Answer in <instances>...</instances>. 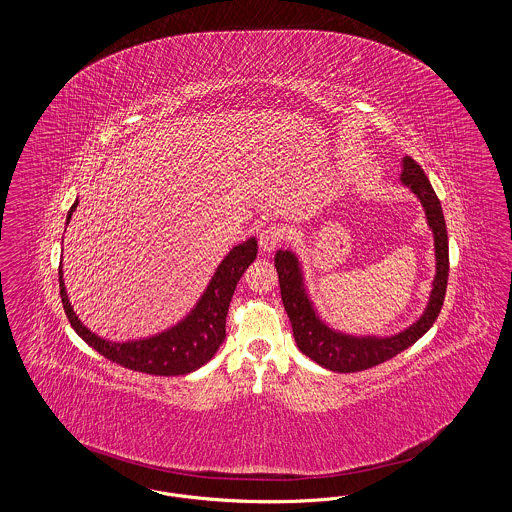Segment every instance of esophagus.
Instances as JSON below:
<instances>
[{"label": "esophagus", "instance_id": "esophagus-1", "mask_svg": "<svg viewBox=\"0 0 512 512\" xmlns=\"http://www.w3.org/2000/svg\"><path fill=\"white\" fill-rule=\"evenodd\" d=\"M282 240H284V230L278 228V226H267V228L261 230V234H259V245H261V249H263L265 253L274 251Z\"/></svg>", "mask_w": 512, "mask_h": 512}]
</instances>
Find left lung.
<instances>
[{
    "instance_id": "8db88e82",
    "label": "left lung",
    "mask_w": 512,
    "mask_h": 512,
    "mask_svg": "<svg viewBox=\"0 0 512 512\" xmlns=\"http://www.w3.org/2000/svg\"><path fill=\"white\" fill-rule=\"evenodd\" d=\"M401 184L407 186L416 199L420 201L428 228L434 236V255H436V274L432 282V290L422 315L409 324L405 330L391 336L376 334H349L330 326L320 313L309 295L305 282V272L299 257L292 249H278L274 255V267L278 270L280 293L284 301V309L290 317L293 338L301 353L313 359L328 370L334 372H359L372 366L380 365L395 357L397 353L411 347L414 341L420 340L436 322L449 276V242H447V226L443 219L441 203L434 192L430 180L426 178L420 165L407 155L401 161Z\"/></svg>"
}]
</instances>
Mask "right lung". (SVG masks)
<instances>
[{"instance_id":"obj_1","label":"right lung","mask_w":512,"mask_h":512,"mask_svg":"<svg viewBox=\"0 0 512 512\" xmlns=\"http://www.w3.org/2000/svg\"><path fill=\"white\" fill-rule=\"evenodd\" d=\"M78 207V197L67 213V224L71 222L74 211ZM257 257V238L251 236L242 244L234 245L226 257L215 268L207 288L195 301L194 307L184 318L167 330L151 334L138 340L113 341L101 338L74 313L69 301L63 263L59 267V290L65 315L69 318L74 332L86 341L92 349L105 359L117 365L153 374V376H180L190 374L197 368L209 363L219 351L222 341L226 338V315L245 268L249 267Z\"/></svg>"}]
</instances>
